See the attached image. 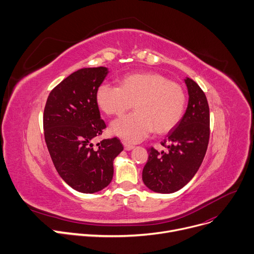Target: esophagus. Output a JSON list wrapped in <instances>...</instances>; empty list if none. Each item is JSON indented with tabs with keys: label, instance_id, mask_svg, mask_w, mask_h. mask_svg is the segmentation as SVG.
Segmentation results:
<instances>
[{
	"label": "esophagus",
	"instance_id": "esophagus-1",
	"mask_svg": "<svg viewBox=\"0 0 254 254\" xmlns=\"http://www.w3.org/2000/svg\"><path fill=\"white\" fill-rule=\"evenodd\" d=\"M124 148H125L126 151H130L134 148V146H132L130 144H127V143H124Z\"/></svg>",
	"mask_w": 254,
	"mask_h": 254
}]
</instances>
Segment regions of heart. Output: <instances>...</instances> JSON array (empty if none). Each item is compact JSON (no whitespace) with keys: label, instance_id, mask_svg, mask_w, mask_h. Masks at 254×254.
Returning a JSON list of instances; mask_svg holds the SVG:
<instances>
[{"label":"heart","instance_id":"b5f03b06","mask_svg":"<svg viewBox=\"0 0 254 254\" xmlns=\"http://www.w3.org/2000/svg\"><path fill=\"white\" fill-rule=\"evenodd\" d=\"M100 109L107 115H122L133 104L136 112L110 125L116 137L138 143L154 129L156 133L172 130L184 114L186 96L179 83L153 71L125 75L121 86L101 84L96 95Z\"/></svg>","mask_w":254,"mask_h":254}]
</instances>
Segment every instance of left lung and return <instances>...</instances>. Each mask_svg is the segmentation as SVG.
Returning <instances> with one entry per match:
<instances>
[{"instance_id": "obj_1", "label": "left lung", "mask_w": 254, "mask_h": 254, "mask_svg": "<svg viewBox=\"0 0 254 254\" xmlns=\"http://www.w3.org/2000/svg\"><path fill=\"white\" fill-rule=\"evenodd\" d=\"M188 105L180 123L161 143L166 151L148 150L149 157L142 179L151 191L170 194L187 185L198 172L209 140V107L205 94L186 77Z\"/></svg>"}]
</instances>
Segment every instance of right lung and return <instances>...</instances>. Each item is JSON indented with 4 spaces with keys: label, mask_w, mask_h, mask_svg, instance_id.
<instances>
[{
    "label": "right lung",
    "mask_w": 254,
    "mask_h": 254,
    "mask_svg": "<svg viewBox=\"0 0 254 254\" xmlns=\"http://www.w3.org/2000/svg\"><path fill=\"white\" fill-rule=\"evenodd\" d=\"M107 67L81 68L50 93L44 111L45 141L59 176L80 193L106 188L113 178V160L124 150L117 138L97 144L93 140L106 127L101 120L97 91Z\"/></svg>",
    "instance_id": "right-lung-1"
}]
</instances>
